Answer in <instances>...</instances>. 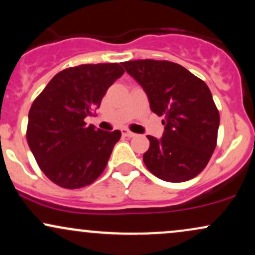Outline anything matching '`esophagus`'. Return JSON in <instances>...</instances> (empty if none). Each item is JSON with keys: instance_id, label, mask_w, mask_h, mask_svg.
<instances>
[{"instance_id": "esophagus-1", "label": "esophagus", "mask_w": 255, "mask_h": 255, "mask_svg": "<svg viewBox=\"0 0 255 255\" xmlns=\"http://www.w3.org/2000/svg\"><path fill=\"white\" fill-rule=\"evenodd\" d=\"M121 133H122V135L127 136V137H133V136H135V133H133V131L126 129V128H122Z\"/></svg>"}]
</instances>
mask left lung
Returning a JSON list of instances; mask_svg holds the SVG:
<instances>
[{"label": "left lung", "mask_w": 255, "mask_h": 255, "mask_svg": "<svg viewBox=\"0 0 255 255\" xmlns=\"http://www.w3.org/2000/svg\"><path fill=\"white\" fill-rule=\"evenodd\" d=\"M126 72L145 91L150 109L163 116L160 139L147 135L146 168L166 182L195 177L209 163L217 144L219 113L203 80L169 61L124 62Z\"/></svg>", "instance_id": "left-lung-1"}]
</instances>
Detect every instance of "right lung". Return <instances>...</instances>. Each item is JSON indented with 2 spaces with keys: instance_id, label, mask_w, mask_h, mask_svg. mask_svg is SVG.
<instances>
[{
  "instance_id": "obj_1",
  "label": "right lung",
  "mask_w": 255,
  "mask_h": 255,
  "mask_svg": "<svg viewBox=\"0 0 255 255\" xmlns=\"http://www.w3.org/2000/svg\"><path fill=\"white\" fill-rule=\"evenodd\" d=\"M119 63L81 64L57 73L28 113V146L42 171L63 188L89 186L104 171L121 131L97 129L85 119L124 74Z\"/></svg>"
}]
</instances>
